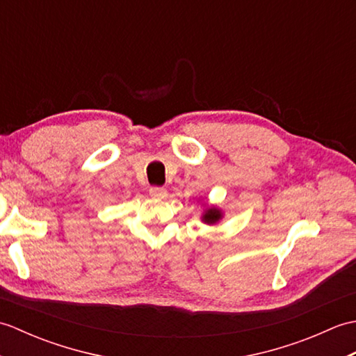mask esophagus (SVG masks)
I'll return each instance as SVG.
<instances>
[{
    "label": "esophagus",
    "instance_id": "obj_1",
    "mask_svg": "<svg viewBox=\"0 0 356 356\" xmlns=\"http://www.w3.org/2000/svg\"><path fill=\"white\" fill-rule=\"evenodd\" d=\"M149 195L154 199H165L166 197V190L163 186H151L149 188Z\"/></svg>",
    "mask_w": 356,
    "mask_h": 356
}]
</instances>
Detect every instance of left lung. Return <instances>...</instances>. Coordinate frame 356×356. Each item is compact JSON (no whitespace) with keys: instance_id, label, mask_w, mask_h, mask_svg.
<instances>
[{"instance_id":"left-lung-1","label":"left lung","mask_w":356,"mask_h":356,"mask_svg":"<svg viewBox=\"0 0 356 356\" xmlns=\"http://www.w3.org/2000/svg\"><path fill=\"white\" fill-rule=\"evenodd\" d=\"M220 217H222L220 211L216 209V208H211V209L207 211L205 216H203V220H205V223H216Z\"/></svg>"}]
</instances>
